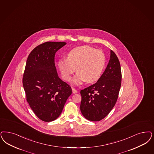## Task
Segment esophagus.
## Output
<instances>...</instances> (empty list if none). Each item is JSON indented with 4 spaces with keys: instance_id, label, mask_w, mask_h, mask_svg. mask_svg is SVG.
<instances>
[{
    "instance_id": "esophagus-1",
    "label": "esophagus",
    "mask_w": 154,
    "mask_h": 154,
    "mask_svg": "<svg viewBox=\"0 0 154 154\" xmlns=\"http://www.w3.org/2000/svg\"><path fill=\"white\" fill-rule=\"evenodd\" d=\"M72 93H73V94H75V93H77L78 92V91L76 90L75 89L73 88H72Z\"/></svg>"
}]
</instances>
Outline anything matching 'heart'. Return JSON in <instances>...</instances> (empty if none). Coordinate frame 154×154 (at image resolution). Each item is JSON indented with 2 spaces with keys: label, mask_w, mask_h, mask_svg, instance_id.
<instances>
[{
  "label": "heart",
  "mask_w": 154,
  "mask_h": 154,
  "mask_svg": "<svg viewBox=\"0 0 154 154\" xmlns=\"http://www.w3.org/2000/svg\"><path fill=\"white\" fill-rule=\"evenodd\" d=\"M105 64V56L100 49L88 45L81 46L70 50L66 59L58 61V66L63 79L70 81L75 72L77 74L73 79V83L79 85L86 81L92 83L98 80Z\"/></svg>",
  "instance_id": "1"
}]
</instances>
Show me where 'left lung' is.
<instances>
[{"label": "left lung", "instance_id": "obj_1", "mask_svg": "<svg viewBox=\"0 0 154 154\" xmlns=\"http://www.w3.org/2000/svg\"><path fill=\"white\" fill-rule=\"evenodd\" d=\"M121 81L120 63L111 50L109 64L101 77L94 84L80 91V110L86 119L100 121L109 114L117 102Z\"/></svg>", "mask_w": 154, "mask_h": 154}]
</instances>
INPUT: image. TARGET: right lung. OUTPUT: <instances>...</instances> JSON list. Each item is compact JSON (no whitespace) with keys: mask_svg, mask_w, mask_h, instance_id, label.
I'll list each match as a JSON object with an SVG mask.
<instances>
[{"mask_svg":"<svg viewBox=\"0 0 154 154\" xmlns=\"http://www.w3.org/2000/svg\"><path fill=\"white\" fill-rule=\"evenodd\" d=\"M66 44L42 43L27 58L23 77L26 99L35 115L44 122L59 117L72 94L70 85L58 77L54 64L56 52Z\"/></svg>","mask_w":154,"mask_h":154,"instance_id":"right-lung-1","label":"right lung"}]
</instances>
